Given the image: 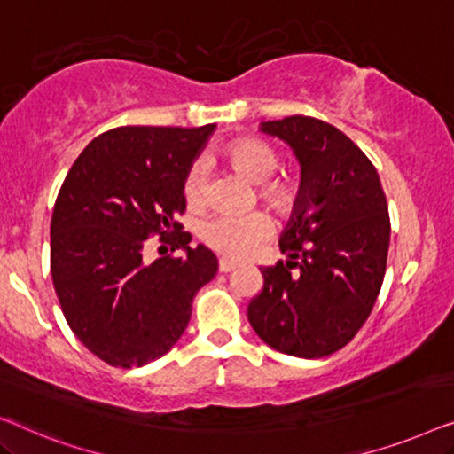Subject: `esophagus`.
<instances>
[{"label":"esophagus","instance_id":"obj_1","mask_svg":"<svg viewBox=\"0 0 454 454\" xmlns=\"http://www.w3.org/2000/svg\"><path fill=\"white\" fill-rule=\"evenodd\" d=\"M234 267H236L234 261H230V259H226V257H222V259H220V271H222V273L232 271Z\"/></svg>","mask_w":454,"mask_h":454}]
</instances>
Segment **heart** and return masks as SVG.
<instances>
[{
	"instance_id": "obj_1",
	"label": "heart",
	"mask_w": 454,
	"mask_h": 454,
	"mask_svg": "<svg viewBox=\"0 0 454 454\" xmlns=\"http://www.w3.org/2000/svg\"><path fill=\"white\" fill-rule=\"evenodd\" d=\"M226 162L245 175L248 181L261 184L259 197L279 215L294 212L298 203V184L290 178H271L278 170V152L259 137H240L226 145ZM183 193L189 206H200L206 197V164L195 162L187 170ZM271 220L263 212L220 214L203 222L201 239L214 251L226 257L242 259L253 254L271 236Z\"/></svg>"
}]
</instances>
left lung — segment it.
I'll list each match as a JSON object with an SVG mask.
<instances>
[{
	"label": "left lung",
	"instance_id": "obj_1",
	"mask_svg": "<svg viewBox=\"0 0 454 454\" xmlns=\"http://www.w3.org/2000/svg\"><path fill=\"white\" fill-rule=\"evenodd\" d=\"M259 131L290 145L300 187L279 236L288 259L261 270L263 290L247 317L270 348L315 360L352 341L379 298L391 240L387 200L372 162L337 127L294 114Z\"/></svg>",
	"mask_w": 454,
	"mask_h": 454
}]
</instances>
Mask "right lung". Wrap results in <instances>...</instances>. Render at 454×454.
Listing matches in <instances>:
<instances>
[{"label":"right lung","instance_id":"right-lung-1","mask_svg":"<svg viewBox=\"0 0 454 454\" xmlns=\"http://www.w3.org/2000/svg\"><path fill=\"white\" fill-rule=\"evenodd\" d=\"M215 125L117 127L94 137L69 168L51 218V276L75 337L111 366H144L170 352L201 286L218 273L207 247H189L175 220L183 183ZM181 258L143 259L150 233Z\"/></svg>","mask_w":454,"mask_h":454}]
</instances>
